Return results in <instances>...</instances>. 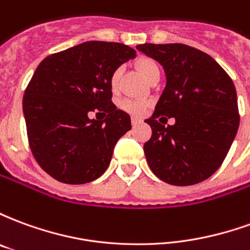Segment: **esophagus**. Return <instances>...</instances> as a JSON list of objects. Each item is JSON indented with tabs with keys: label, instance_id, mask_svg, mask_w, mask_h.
<instances>
[{
	"label": "esophagus",
	"instance_id": "1",
	"mask_svg": "<svg viewBox=\"0 0 250 250\" xmlns=\"http://www.w3.org/2000/svg\"><path fill=\"white\" fill-rule=\"evenodd\" d=\"M131 123H132V125L135 127V125H141L142 120H141V119H138V118H132V119H131Z\"/></svg>",
	"mask_w": 250,
	"mask_h": 250
}]
</instances>
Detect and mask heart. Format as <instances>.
I'll list each match as a JSON object with an SVG mask.
<instances>
[{
	"instance_id": "heart-1",
	"label": "heart",
	"mask_w": 250,
	"mask_h": 250,
	"mask_svg": "<svg viewBox=\"0 0 250 250\" xmlns=\"http://www.w3.org/2000/svg\"><path fill=\"white\" fill-rule=\"evenodd\" d=\"M136 68L138 71L141 72L142 76L145 77L146 80H148L150 77L154 76L155 73L159 72V66H158L157 62L152 60L150 57H142L136 62ZM122 66H116L114 71L111 72L109 75V87L112 91H116L119 87L120 76H122ZM120 108L125 109V112H128L131 115L139 116L142 115L147 108V103L143 100H135V99H123L120 100Z\"/></svg>"
}]
</instances>
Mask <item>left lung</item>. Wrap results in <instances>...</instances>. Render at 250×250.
Instances as JSON below:
<instances>
[{
  "label": "left lung",
  "mask_w": 250,
  "mask_h": 250,
  "mask_svg": "<svg viewBox=\"0 0 250 250\" xmlns=\"http://www.w3.org/2000/svg\"><path fill=\"white\" fill-rule=\"evenodd\" d=\"M138 51L162 64L166 87L146 120L152 130L145 155L163 182L190 186L220 168L238 130L237 93L213 57L185 44H142ZM168 117L176 125L165 127Z\"/></svg>",
  "instance_id": "8db88e82"
}]
</instances>
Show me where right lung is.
Masks as SVG:
<instances>
[{
  "label": "right lung",
  "instance_id": "right-lung-1",
  "mask_svg": "<svg viewBox=\"0 0 250 250\" xmlns=\"http://www.w3.org/2000/svg\"><path fill=\"white\" fill-rule=\"evenodd\" d=\"M119 42L87 41L39 64L22 99L30 151L59 182L82 185L107 170L115 145L131 130L130 115L112 103L109 75L134 59ZM96 109L107 116L89 119Z\"/></svg>",
  "mask_w": 250,
  "mask_h": 250
}]
</instances>
